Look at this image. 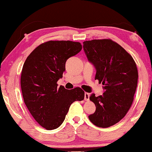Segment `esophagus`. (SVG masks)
I'll use <instances>...</instances> for the list:
<instances>
[{
    "instance_id": "esophagus-1",
    "label": "esophagus",
    "mask_w": 152,
    "mask_h": 152,
    "mask_svg": "<svg viewBox=\"0 0 152 152\" xmlns=\"http://www.w3.org/2000/svg\"><path fill=\"white\" fill-rule=\"evenodd\" d=\"M90 98V94L88 92H85L84 93V100L85 101H88Z\"/></svg>"
}]
</instances>
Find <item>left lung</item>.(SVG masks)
<instances>
[{"label":"left lung","instance_id":"1","mask_svg":"<svg viewBox=\"0 0 152 152\" xmlns=\"http://www.w3.org/2000/svg\"><path fill=\"white\" fill-rule=\"evenodd\" d=\"M83 45L88 60L95 67V80L105 90L102 95L90 96L96 110L88 118L96 126L110 127L124 117L132 104L137 67L131 55L110 39L84 41Z\"/></svg>","mask_w":152,"mask_h":152}]
</instances>
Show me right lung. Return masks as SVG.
Instances as JSON below:
<instances>
[{"label": "right lung", "instance_id": "obj_1", "mask_svg": "<svg viewBox=\"0 0 152 152\" xmlns=\"http://www.w3.org/2000/svg\"><path fill=\"white\" fill-rule=\"evenodd\" d=\"M81 49L77 42L48 41L36 47L24 63L20 77L24 102L34 119L48 130L60 127L72 103L84 99L80 88L67 90L57 83L66 61Z\"/></svg>", "mask_w": 152, "mask_h": 152}]
</instances>
